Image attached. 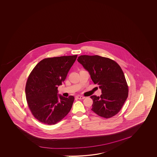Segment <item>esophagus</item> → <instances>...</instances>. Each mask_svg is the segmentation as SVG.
I'll return each mask as SVG.
<instances>
[{"instance_id": "esophagus-1", "label": "esophagus", "mask_w": 157, "mask_h": 157, "mask_svg": "<svg viewBox=\"0 0 157 157\" xmlns=\"http://www.w3.org/2000/svg\"><path fill=\"white\" fill-rule=\"evenodd\" d=\"M75 98H78V99H84V98H85V97L84 96H80V95H78V96H77Z\"/></svg>"}]
</instances>
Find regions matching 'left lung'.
Here are the masks:
<instances>
[{
	"label": "left lung",
	"instance_id": "obj_1",
	"mask_svg": "<svg viewBox=\"0 0 157 157\" xmlns=\"http://www.w3.org/2000/svg\"><path fill=\"white\" fill-rule=\"evenodd\" d=\"M77 60L101 89L100 97L90 96L93 100L91 110L105 118L116 115L128 96V85L120 66L113 59L98 55H81Z\"/></svg>",
	"mask_w": 157,
	"mask_h": 157
}]
</instances>
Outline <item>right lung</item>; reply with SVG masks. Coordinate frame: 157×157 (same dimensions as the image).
Masks as SVG:
<instances>
[{"mask_svg":"<svg viewBox=\"0 0 157 157\" xmlns=\"http://www.w3.org/2000/svg\"><path fill=\"white\" fill-rule=\"evenodd\" d=\"M77 57V55L44 59L29 75L26 100L33 116L42 123L54 125L70 112L74 96L59 98L57 88L66 79Z\"/></svg>","mask_w":157,"mask_h":157,"instance_id":"right-lung-1","label":"right lung"}]
</instances>
